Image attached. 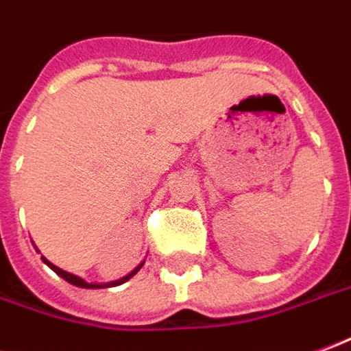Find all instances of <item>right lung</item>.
Returning a JSON list of instances; mask_svg holds the SVG:
<instances>
[{
  "label": "right lung",
  "mask_w": 351,
  "mask_h": 351,
  "mask_svg": "<svg viewBox=\"0 0 351 351\" xmlns=\"http://www.w3.org/2000/svg\"><path fill=\"white\" fill-rule=\"evenodd\" d=\"M42 260H43V263H47V265H49L51 269H53V271L57 273L59 277H62L64 281H69L70 285H74V287H80V289H106V287H116V285H122V282H125V281H128V279H132V277H134L135 273H137V271H139V269H141V267H143V263H139V265L135 267L134 271L128 273L125 277H122V279H118V281H110V282H88V281H84L82 277H78V275H72V273L64 271V269H60V267H57V265H53V263H51L49 260H47V258H43V256H42Z\"/></svg>",
  "instance_id": "1"
}]
</instances>
